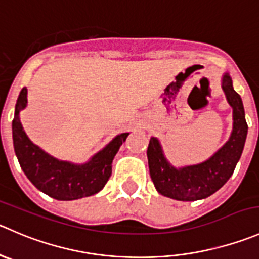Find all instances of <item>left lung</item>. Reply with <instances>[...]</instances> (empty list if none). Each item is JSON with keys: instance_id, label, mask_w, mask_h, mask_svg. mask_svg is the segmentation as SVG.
<instances>
[{"instance_id": "left-lung-1", "label": "left lung", "mask_w": 259, "mask_h": 259, "mask_svg": "<svg viewBox=\"0 0 259 259\" xmlns=\"http://www.w3.org/2000/svg\"><path fill=\"white\" fill-rule=\"evenodd\" d=\"M223 90L233 107V133L229 140L204 163L177 169L167 162L159 142L150 138L147 150L150 177L163 196L180 201L206 199L232 177L244 148L248 125L242 99L233 89L232 78L228 74L223 77Z\"/></svg>"}]
</instances>
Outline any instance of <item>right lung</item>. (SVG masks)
Returning <instances> with one entry per match:
<instances>
[{
	"instance_id": "1",
	"label": "right lung",
	"mask_w": 259,
	"mask_h": 259,
	"mask_svg": "<svg viewBox=\"0 0 259 259\" xmlns=\"http://www.w3.org/2000/svg\"><path fill=\"white\" fill-rule=\"evenodd\" d=\"M26 87L21 90L12 120V138L16 157L32 185L55 200L68 201L92 196L104 188L112 172V159L129 133L117 135L86 164L62 162L32 144L25 134L19 114L27 104Z\"/></svg>"
}]
</instances>
